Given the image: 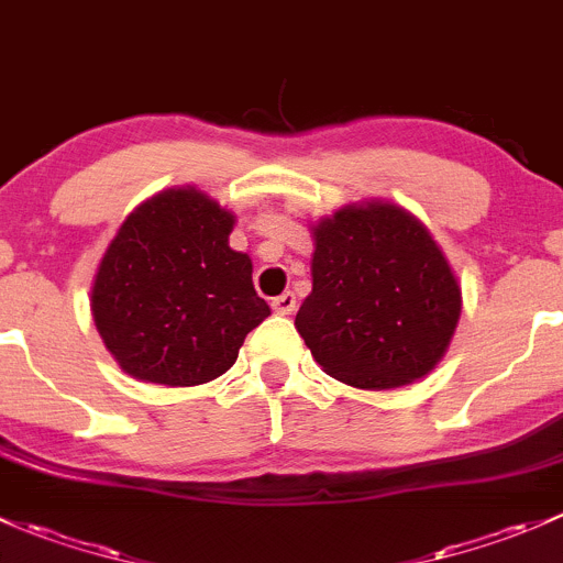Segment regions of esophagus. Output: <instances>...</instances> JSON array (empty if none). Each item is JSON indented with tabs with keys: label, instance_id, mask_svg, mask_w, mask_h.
<instances>
[{
	"label": "esophagus",
	"instance_id": "esophagus-1",
	"mask_svg": "<svg viewBox=\"0 0 563 563\" xmlns=\"http://www.w3.org/2000/svg\"><path fill=\"white\" fill-rule=\"evenodd\" d=\"M272 310H275L277 316H291L294 310H297V297H294L291 291L280 294V297L272 299Z\"/></svg>",
	"mask_w": 563,
	"mask_h": 563
}]
</instances>
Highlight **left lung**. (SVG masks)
I'll return each mask as SVG.
<instances>
[{
	"mask_svg": "<svg viewBox=\"0 0 563 563\" xmlns=\"http://www.w3.org/2000/svg\"><path fill=\"white\" fill-rule=\"evenodd\" d=\"M313 245V291L294 323L321 371L376 391L428 376L463 305L428 225L397 203H351L318 220Z\"/></svg>",
	"mask_w": 563,
	"mask_h": 563,
	"instance_id": "8db88e82",
	"label": "left lung"
}]
</instances>
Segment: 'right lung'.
<instances>
[{"label": "right lung", "instance_id": "obj_1", "mask_svg": "<svg viewBox=\"0 0 563 563\" xmlns=\"http://www.w3.org/2000/svg\"><path fill=\"white\" fill-rule=\"evenodd\" d=\"M234 214L196 187L146 198L98 266L92 316L128 376L196 387L223 376L269 316L253 261L229 247Z\"/></svg>", "mask_w": 563, "mask_h": 563}]
</instances>
